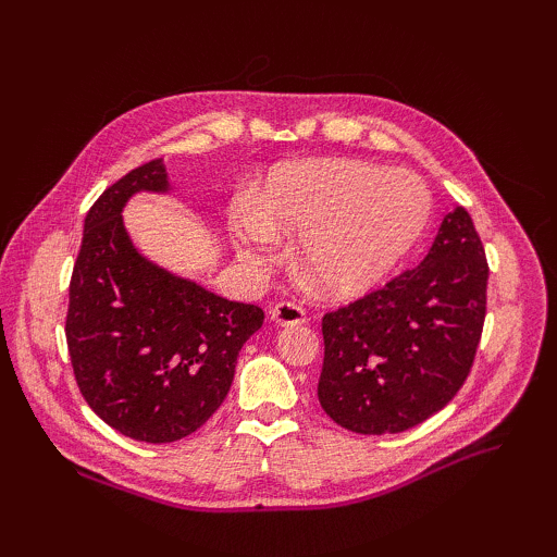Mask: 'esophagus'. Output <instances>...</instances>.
<instances>
[{
    "instance_id": "1",
    "label": "esophagus",
    "mask_w": 557,
    "mask_h": 557,
    "mask_svg": "<svg viewBox=\"0 0 557 557\" xmlns=\"http://www.w3.org/2000/svg\"><path fill=\"white\" fill-rule=\"evenodd\" d=\"M270 318H272V323H277L282 327H292V325L306 323V311L301 309V306L292 304V301H280L272 306Z\"/></svg>"
}]
</instances>
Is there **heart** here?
Here are the masks:
<instances>
[{"mask_svg": "<svg viewBox=\"0 0 557 557\" xmlns=\"http://www.w3.org/2000/svg\"><path fill=\"white\" fill-rule=\"evenodd\" d=\"M431 215L429 188L407 170L347 158L275 164L251 206H236L230 232L242 263L280 258L277 236L297 239V265L327 297H359L393 272Z\"/></svg>", "mask_w": 557, "mask_h": 557, "instance_id": "heart-1", "label": "heart"}]
</instances>
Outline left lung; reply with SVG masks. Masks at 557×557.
Segmentation results:
<instances>
[{
	"label": "left lung",
	"instance_id": "left-lung-1",
	"mask_svg": "<svg viewBox=\"0 0 557 557\" xmlns=\"http://www.w3.org/2000/svg\"><path fill=\"white\" fill-rule=\"evenodd\" d=\"M488 260L465 208L445 215L423 263L323 315L318 399L342 429L401 433L453 399L486 321Z\"/></svg>",
	"mask_w": 557,
	"mask_h": 557
}]
</instances>
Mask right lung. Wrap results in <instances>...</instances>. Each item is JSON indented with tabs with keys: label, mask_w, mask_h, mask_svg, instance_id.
<instances>
[{
	"label": "right lung",
	"mask_w": 557,
	"mask_h": 557,
	"mask_svg": "<svg viewBox=\"0 0 557 557\" xmlns=\"http://www.w3.org/2000/svg\"><path fill=\"white\" fill-rule=\"evenodd\" d=\"M136 191H170L150 160L102 191L69 282L66 347L83 399L140 443H174L220 409L263 309L222 299L140 256L122 222Z\"/></svg>",
	"instance_id": "right-lung-1"
}]
</instances>
